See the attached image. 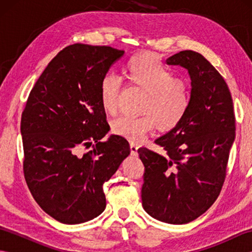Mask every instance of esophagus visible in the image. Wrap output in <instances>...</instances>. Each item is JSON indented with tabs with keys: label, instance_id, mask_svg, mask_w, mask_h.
Returning a JSON list of instances; mask_svg holds the SVG:
<instances>
[{
	"label": "esophagus",
	"instance_id": "esophagus-1",
	"mask_svg": "<svg viewBox=\"0 0 252 252\" xmlns=\"http://www.w3.org/2000/svg\"><path fill=\"white\" fill-rule=\"evenodd\" d=\"M130 148H131V154H132V155H136V153H137V149H138V146L136 145V144H134V143H131Z\"/></svg>",
	"mask_w": 252,
	"mask_h": 252
}]
</instances>
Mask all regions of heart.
<instances>
[{"label":"heart","mask_w":252,"mask_h":252,"mask_svg":"<svg viewBox=\"0 0 252 252\" xmlns=\"http://www.w3.org/2000/svg\"><path fill=\"white\" fill-rule=\"evenodd\" d=\"M127 83L144 91L141 104L142 115L120 116L112 120L111 129L117 135L132 143H141L149 132L173 129L183 119L189 107V88L172 72L161 60L152 53L132 56L123 67ZM120 81L112 74H106L99 83V98L103 109L111 114L117 108Z\"/></svg>","instance_id":"obj_1"}]
</instances>
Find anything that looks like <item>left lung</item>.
Masks as SVG:
<instances>
[{
  "instance_id": "obj_1",
  "label": "left lung",
  "mask_w": 252,
  "mask_h": 252,
  "mask_svg": "<svg viewBox=\"0 0 252 252\" xmlns=\"http://www.w3.org/2000/svg\"><path fill=\"white\" fill-rule=\"evenodd\" d=\"M165 62L189 71L190 101L179 125L155 141L164 155L138 148L145 167L142 205L158 221L185 224L220 195L236 127L227 84L205 57L182 51Z\"/></svg>"
}]
</instances>
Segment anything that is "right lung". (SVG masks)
I'll return each mask as SVG.
<instances>
[{"label":"right lung","mask_w":252,"mask_h":252,"mask_svg":"<svg viewBox=\"0 0 252 252\" xmlns=\"http://www.w3.org/2000/svg\"><path fill=\"white\" fill-rule=\"evenodd\" d=\"M125 51L72 44L53 58L32 88L21 115L24 173L43 211L58 222L84 223L106 208L103 185L130 155L125 137L110 135L99 83ZM94 149L82 155L80 146Z\"/></svg>","instance_id":"add662e5"}]
</instances>
